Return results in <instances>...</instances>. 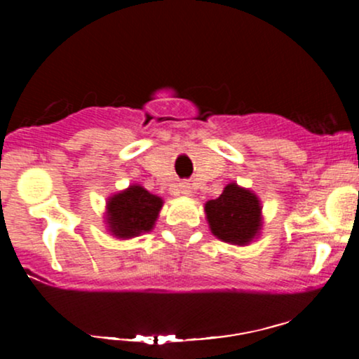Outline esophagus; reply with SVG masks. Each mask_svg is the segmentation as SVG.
I'll return each instance as SVG.
<instances>
[{"label":"esophagus","mask_w":359,"mask_h":359,"mask_svg":"<svg viewBox=\"0 0 359 359\" xmlns=\"http://www.w3.org/2000/svg\"><path fill=\"white\" fill-rule=\"evenodd\" d=\"M179 189H180V194H182V196H185V197L191 196V194H192L191 184H189V182H182V184H180Z\"/></svg>","instance_id":"34e87169"}]
</instances>
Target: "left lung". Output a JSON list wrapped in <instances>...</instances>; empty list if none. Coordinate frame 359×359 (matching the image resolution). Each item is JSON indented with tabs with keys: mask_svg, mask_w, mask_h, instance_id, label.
I'll return each mask as SVG.
<instances>
[{
	"mask_svg": "<svg viewBox=\"0 0 359 359\" xmlns=\"http://www.w3.org/2000/svg\"><path fill=\"white\" fill-rule=\"evenodd\" d=\"M262 201L253 191L229 182L217 199L204 204V212L209 229L217 240L248 246L262 233Z\"/></svg>",
	"mask_w": 359,
	"mask_h": 359,
	"instance_id": "8db88e82",
	"label": "left lung"
}]
</instances>
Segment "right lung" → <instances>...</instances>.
<instances>
[{"label":"right lung","instance_id":"right-lung-1","mask_svg":"<svg viewBox=\"0 0 359 359\" xmlns=\"http://www.w3.org/2000/svg\"><path fill=\"white\" fill-rule=\"evenodd\" d=\"M163 199L148 192L143 185L131 184L106 201L104 224L111 236L131 240L155 228Z\"/></svg>","mask_w":359,"mask_h":359}]
</instances>
